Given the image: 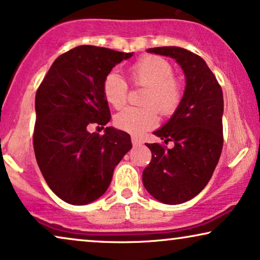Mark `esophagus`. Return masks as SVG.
<instances>
[{
  "label": "esophagus",
  "instance_id": "obj_1",
  "mask_svg": "<svg viewBox=\"0 0 260 260\" xmlns=\"http://www.w3.org/2000/svg\"><path fill=\"white\" fill-rule=\"evenodd\" d=\"M131 142H133L134 147H136V145L142 144V140H141V138H138V137H136V136L131 137Z\"/></svg>",
  "mask_w": 260,
  "mask_h": 260
}]
</instances>
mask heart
<instances>
[{
	"instance_id": "b5f03b06",
	"label": "heart",
	"mask_w": 260,
	"mask_h": 260,
	"mask_svg": "<svg viewBox=\"0 0 260 260\" xmlns=\"http://www.w3.org/2000/svg\"><path fill=\"white\" fill-rule=\"evenodd\" d=\"M131 83L148 88L143 98V108H125L117 113L113 123L119 130L141 135L158 123V112L169 116L176 111L182 101L183 90L180 80L173 76L170 62L157 55H144L127 70ZM126 81L116 72H109L103 79L102 93L112 108L120 109L127 98Z\"/></svg>"
}]
</instances>
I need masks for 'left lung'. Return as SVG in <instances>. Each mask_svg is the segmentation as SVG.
I'll return each mask as SVG.
<instances>
[{
    "label": "left lung",
    "instance_id": "left-lung-1",
    "mask_svg": "<svg viewBox=\"0 0 260 260\" xmlns=\"http://www.w3.org/2000/svg\"><path fill=\"white\" fill-rule=\"evenodd\" d=\"M149 53L170 56L182 67L186 90L179 108L156 136L174 147L147 144L151 161L143 170V184L156 200L179 205L200 193L211 180L221 155L222 90L205 60L184 48H149Z\"/></svg>",
    "mask_w": 260,
    "mask_h": 260
}]
</instances>
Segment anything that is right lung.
<instances>
[{
    "label": "right lung",
    "instance_id": "add662e5",
    "mask_svg": "<svg viewBox=\"0 0 260 260\" xmlns=\"http://www.w3.org/2000/svg\"><path fill=\"white\" fill-rule=\"evenodd\" d=\"M133 53L83 45L53 62L35 95L33 145L48 187L71 205H86L108 189L115 167L130 150V135L112 126L102 93L104 77Z\"/></svg>",
    "mask_w": 260,
    "mask_h": 260
}]
</instances>
